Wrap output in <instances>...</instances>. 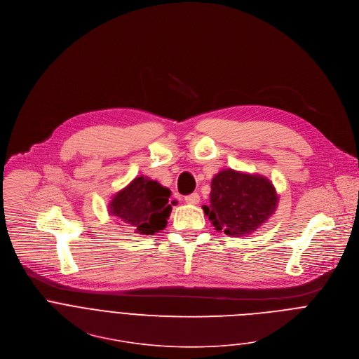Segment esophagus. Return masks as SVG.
I'll return each instance as SVG.
<instances>
[{
    "instance_id": "esophagus-1",
    "label": "esophagus",
    "mask_w": 359,
    "mask_h": 359,
    "mask_svg": "<svg viewBox=\"0 0 359 359\" xmlns=\"http://www.w3.org/2000/svg\"><path fill=\"white\" fill-rule=\"evenodd\" d=\"M184 201H186L187 204H190V205H196V204H198V201H200V196H198L197 193L189 194V196L184 197Z\"/></svg>"
}]
</instances>
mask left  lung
<instances>
[{
  "label": "left lung",
  "mask_w": 359,
  "mask_h": 359,
  "mask_svg": "<svg viewBox=\"0 0 359 359\" xmlns=\"http://www.w3.org/2000/svg\"><path fill=\"white\" fill-rule=\"evenodd\" d=\"M278 204L279 194L266 176L228 168L211 179L210 204L203 211L218 232L245 236L264 225Z\"/></svg>",
  "instance_id": "1"
}]
</instances>
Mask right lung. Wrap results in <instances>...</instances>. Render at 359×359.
<instances>
[{
	"mask_svg": "<svg viewBox=\"0 0 359 359\" xmlns=\"http://www.w3.org/2000/svg\"><path fill=\"white\" fill-rule=\"evenodd\" d=\"M172 191L148 176H137L126 187L111 196L108 214L133 226L137 233L154 235L168 225L173 200Z\"/></svg>",
	"mask_w": 359,
	"mask_h": 359,
	"instance_id": "obj_1",
	"label": "right lung"
}]
</instances>
